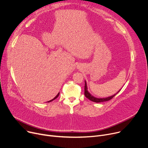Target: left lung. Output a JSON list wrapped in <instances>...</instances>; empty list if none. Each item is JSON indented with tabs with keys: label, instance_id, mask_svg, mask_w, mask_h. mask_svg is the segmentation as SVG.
Masks as SVG:
<instances>
[{
	"label": "left lung",
	"instance_id": "8db88e82",
	"mask_svg": "<svg viewBox=\"0 0 148 148\" xmlns=\"http://www.w3.org/2000/svg\"><path fill=\"white\" fill-rule=\"evenodd\" d=\"M121 90L117 92L118 93ZM114 94V95L111 96V97H107V98H95L94 97H93L92 95H91L88 91V89H87V84H86V82L85 81V86H84V95H85V96L88 98L90 100H91V101H93V102H104V101H108L111 99H112L116 94Z\"/></svg>",
	"mask_w": 148,
	"mask_h": 148
}]
</instances>
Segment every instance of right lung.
<instances>
[{"instance_id": "right-lung-1", "label": "right lung", "mask_w": 148, "mask_h": 148, "mask_svg": "<svg viewBox=\"0 0 148 148\" xmlns=\"http://www.w3.org/2000/svg\"><path fill=\"white\" fill-rule=\"evenodd\" d=\"M59 94H60V92H59V93H58V94H57V95H56V97H54V98H53V99H52V100H51V101H49V102H51V101H53V100H54V99H56V98H57V97H58V95H59Z\"/></svg>"}]
</instances>
